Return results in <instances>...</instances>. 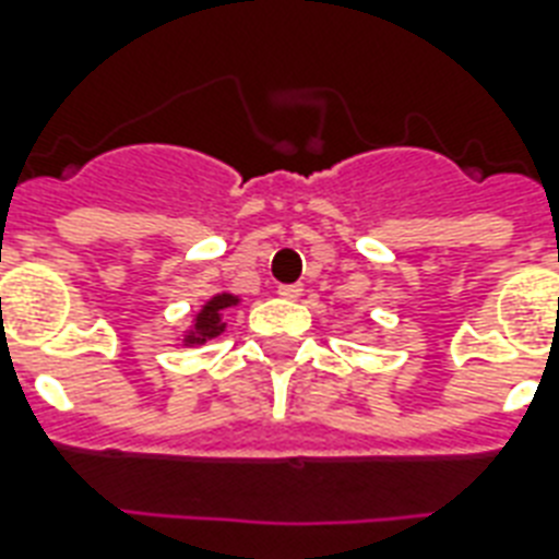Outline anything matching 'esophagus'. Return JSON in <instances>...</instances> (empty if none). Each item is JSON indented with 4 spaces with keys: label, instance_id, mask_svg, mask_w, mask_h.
<instances>
[{
    "label": "esophagus",
    "instance_id": "1",
    "mask_svg": "<svg viewBox=\"0 0 559 559\" xmlns=\"http://www.w3.org/2000/svg\"><path fill=\"white\" fill-rule=\"evenodd\" d=\"M301 284H281L278 287V296L281 298H287V301H296V298H301Z\"/></svg>",
    "mask_w": 559,
    "mask_h": 559
}]
</instances>
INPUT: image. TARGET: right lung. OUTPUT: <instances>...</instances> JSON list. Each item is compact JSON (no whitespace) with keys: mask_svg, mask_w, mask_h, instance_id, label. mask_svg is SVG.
<instances>
[{"mask_svg":"<svg viewBox=\"0 0 559 559\" xmlns=\"http://www.w3.org/2000/svg\"><path fill=\"white\" fill-rule=\"evenodd\" d=\"M240 298L231 296V293H219V296L209 298L205 305H202V310L197 316H193V328L188 331L186 336V345H202V342L214 340V336H219V333L226 331V313L231 310V307L237 305Z\"/></svg>","mask_w":559,"mask_h":559,"instance_id":"right-lung-1","label":"right lung"}]
</instances>
